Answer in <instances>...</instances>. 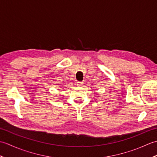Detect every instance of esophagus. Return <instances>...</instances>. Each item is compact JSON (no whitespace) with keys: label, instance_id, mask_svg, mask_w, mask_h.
Masks as SVG:
<instances>
[{"label":"esophagus","instance_id":"1","mask_svg":"<svg viewBox=\"0 0 157 157\" xmlns=\"http://www.w3.org/2000/svg\"><path fill=\"white\" fill-rule=\"evenodd\" d=\"M83 84H84V83H83L82 82H77V85H78V86H81Z\"/></svg>","mask_w":157,"mask_h":157}]
</instances>
